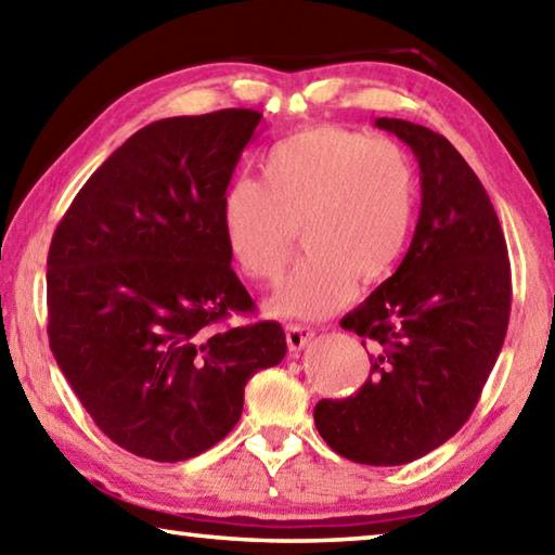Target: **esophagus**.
<instances>
[{"instance_id":"1","label":"esophagus","mask_w":555,"mask_h":555,"mask_svg":"<svg viewBox=\"0 0 555 555\" xmlns=\"http://www.w3.org/2000/svg\"><path fill=\"white\" fill-rule=\"evenodd\" d=\"M313 327H306V325H286V343H288V350L291 352H300L304 347L313 340Z\"/></svg>"}]
</instances>
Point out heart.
<instances>
[{
  "label": "heart",
  "instance_id": "b5f03b06",
  "mask_svg": "<svg viewBox=\"0 0 555 555\" xmlns=\"http://www.w3.org/2000/svg\"><path fill=\"white\" fill-rule=\"evenodd\" d=\"M418 210L411 158L389 139L313 127L271 146L261 183L237 178L222 193L220 230L234 264L251 281L284 269L296 228L306 255L269 311L318 321L377 284L406 251Z\"/></svg>",
  "mask_w": 555,
  "mask_h": 555
}]
</instances>
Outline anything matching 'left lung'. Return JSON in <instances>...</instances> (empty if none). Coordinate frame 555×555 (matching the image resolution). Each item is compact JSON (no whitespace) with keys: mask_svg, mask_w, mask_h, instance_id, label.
<instances>
[{"mask_svg":"<svg viewBox=\"0 0 555 555\" xmlns=\"http://www.w3.org/2000/svg\"><path fill=\"white\" fill-rule=\"evenodd\" d=\"M374 127L411 146L421 212L399 269L340 325L370 347L354 397L315 403L318 434L362 465H403L463 428L504 345L512 269L490 195L443 134L406 119Z\"/></svg>","mask_w":555,"mask_h":555,"instance_id":"left-lung-1","label":"left lung"}]
</instances>
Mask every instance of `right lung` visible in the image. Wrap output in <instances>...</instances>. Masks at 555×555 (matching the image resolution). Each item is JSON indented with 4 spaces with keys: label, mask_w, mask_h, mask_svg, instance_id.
<instances>
[{
    "label": "right lung",
    "mask_w": 555,
    "mask_h": 555,
    "mask_svg": "<svg viewBox=\"0 0 555 555\" xmlns=\"http://www.w3.org/2000/svg\"><path fill=\"white\" fill-rule=\"evenodd\" d=\"M259 121L255 109L152 121L88 178L51 240L55 362L102 434L139 457L178 463L220 443L251 374L286 354L274 321L220 327L255 308L220 203Z\"/></svg>",
    "instance_id": "obj_1"
}]
</instances>
